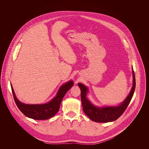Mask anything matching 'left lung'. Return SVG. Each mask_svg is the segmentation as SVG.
Wrapping results in <instances>:
<instances>
[{"label":"left lung","instance_id":"1","mask_svg":"<svg viewBox=\"0 0 149 149\" xmlns=\"http://www.w3.org/2000/svg\"><path fill=\"white\" fill-rule=\"evenodd\" d=\"M132 74L134 79L133 86L131 91L124 102L118 106L99 108L93 106L86 97L88 88L82 84L78 83V85L81 90V100L83 111L85 114L91 120L96 122L105 123L117 120L126 109L135 92L136 81L135 73L133 69Z\"/></svg>","mask_w":149,"mask_h":149}]
</instances>
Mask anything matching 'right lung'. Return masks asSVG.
I'll return each mask as SVG.
<instances>
[{
	"mask_svg": "<svg viewBox=\"0 0 149 149\" xmlns=\"http://www.w3.org/2000/svg\"><path fill=\"white\" fill-rule=\"evenodd\" d=\"M73 84L74 83L71 80L62 85L56 97L50 102L43 104H26L22 103L17 98L12 85L11 88L14 102L22 112L29 118L37 120H47L54 117L57 113L64 95L73 86Z\"/></svg>",
	"mask_w": 149,
	"mask_h": 149,
	"instance_id": "add662e5",
	"label": "right lung"
}]
</instances>
